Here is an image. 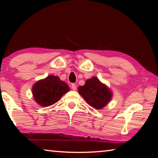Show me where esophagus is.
I'll return each instance as SVG.
<instances>
[{
	"mask_svg": "<svg viewBox=\"0 0 158 158\" xmlns=\"http://www.w3.org/2000/svg\"><path fill=\"white\" fill-rule=\"evenodd\" d=\"M71 89H73V90H77V85H76V84H73L71 85Z\"/></svg>",
	"mask_w": 158,
	"mask_h": 158,
	"instance_id": "esophagus-1",
	"label": "esophagus"
}]
</instances>
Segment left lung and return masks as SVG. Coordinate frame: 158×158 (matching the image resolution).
<instances>
[{
	"instance_id": "obj_1",
	"label": "left lung",
	"mask_w": 158,
	"mask_h": 158,
	"mask_svg": "<svg viewBox=\"0 0 158 158\" xmlns=\"http://www.w3.org/2000/svg\"><path fill=\"white\" fill-rule=\"evenodd\" d=\"M78 92L90 106L99 110L107 105L113 97L111 90L96 77L86 80L78 88Z\"/></svg>"
}]
</instances>
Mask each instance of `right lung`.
Segmentation results:
<instances>
[{"label": "right lung", "instance_id": "add662e5", "mask_svg": "<svg viewBox=\"0 0 158 158\" xmlns=\"http://www.w3.org/2000/svg\"><path fill=\"white\" fill-rule=\"evenodd\" d=\"M69 90L68 85L61 81L59 77L49 75L35 83L32 93L36 103L46 107L56 103Z\"/></svg>", "mask_w": 158, "mask_h": 158}]
</instances>
